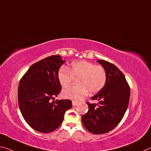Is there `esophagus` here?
I'll return each mask as SVG.
<instances>
[{
	"instance_id": "1",
	"label": "esophagus",
	"mask_w": 151,
	"mask_h": 151,
	"mask_svg": "<svg viewBox=\"0 0 151 151\" xmlns=\"http://www.w3.org/2000/svg\"><path fill=\"white\" fill-rule=\"evenodd\" d=\"M73 106H76V105H77V102H76V101H73Z\"/></svg>"
}]
</instances>
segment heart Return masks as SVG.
<instances>
[{
  "label": "heart",
  "instance_id": "heart-1",
  "mask_svg": "<svg viewBox=\"0 0 151 151\" xmlns=\"http://www.w3.org/2000/svg\"><path fill=\"white\" fill-rule=\"evenodd\" d=\"M77 77L78 85L63 90V96L66 99L78 101L87 96L88 91L91 94L100 91L106 85L107 73L104 66L87 60L73 62L70 68L62 67L58 73L59 83L63 87Z\"/></svg>",
  "mask_w": 151,
  "mask_h": 151
}]
</instances>
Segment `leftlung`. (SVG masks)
I'll return each mask as SVG.
<instances>
[{
    "label": "left lung",
    "mask_w": 151,
    "mask_h": 151,
    "mask_svg": "<svg viewBox=\"0 0 151 151\" xmlns=\"http://www.w3.org/2000/svg\"><path fill=\"white\" fill-rule=\"evenodd\" d=\"M97 63L106 69L107 81L104 87L91 97L99 103L86 102L88 110L82 116V122L91 133L101 134L113 130L122 119L128 106L130 88L118 67L104 60Z\"/></svg>",
    "instance_id": "1"
}]
</instances>
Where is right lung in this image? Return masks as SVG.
Here are the masks:
<instances>
[{
    "mask_svg": "<svg viewBox=\"0 0 151 151\" xmlns=\"http://www.w3.org/2000/svg\"><path fill=\"white\" fill-rule=\"evenodd\" d=\"M64 63L58 55L48 56L32 64L20 80V111L26 122L37 132L48 133L56 130L66 110L72 107L69 99L51 101L61 91L58 73Z\"/></svg>",
    "mask_w": 151,
    "mask_h": 151,
    "instance_id": "right-lung-1",
    "label": "right lung"
}]
</instances>
